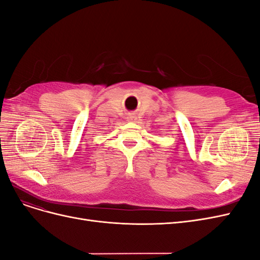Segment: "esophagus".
I'll return each mask as SVG.
<instances>
[{
    "mask_svg": "<svg viewBox=\"0 0 260 260\" xmlns=\"http://www.w3.org/2000/svg\"><path fill=\"white\" fill-rule=\"evenodd\" d=\"M127 119H128V121H135L137 119V117L135 114H129L127 116Z\"/></svg>",
    "mask_w": 260,
    "mask_h": 260,
    "instance_id": "esophagus-1",
    "label": "esophagus"
}]
</instances>
